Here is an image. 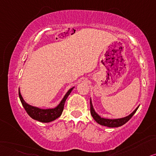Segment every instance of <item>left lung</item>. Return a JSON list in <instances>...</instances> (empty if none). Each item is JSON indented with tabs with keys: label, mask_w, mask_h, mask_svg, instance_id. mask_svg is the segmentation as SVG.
<instances>
[{
	"label": "left lung",
	"mask_w": 156,
	"mask_h": 156,
	"mask_svg": "<svg viewBox=\"0 0 156 156\" xmlns=\"http://www.w3.org/2000/svg\"><path fill=\"white\" fill-rule=\"evenodd\" d=\"M90 114H91L92 117L94 119V120H95L97 123L99 124V125H103V126H106V127H117L125 125L126 122H127L129 119H131L132 117L135 114L136 111H137L139 107V106H137V107L135 109V111H134L132 114H129V116H127V117L121 118V119H104V118H101L98 114L96 113V112L94 111V108H93L91 100H90Z\"/></svg>",
	"instance_id": "8db88e82"
}]
</instances>
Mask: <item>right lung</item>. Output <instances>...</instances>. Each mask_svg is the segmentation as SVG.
Masks as SVG:
<instances>
[{
	"instance_id": "right-lung-1",
	"label": "right lung",
	"mask_w": 156,
	"mask_h": 156,
	"mask_svg": "<svg viewBox=\"0 0 156 156\" xmlns=\"http://www.w3.org/2000/svg\"><path fill=\"white\" fill-rule=\"evenodd\" d=\"M74 87L70 88L68 92L66 93V94L65 95L64 98H62V100L61 101L60 104L57 106V107L54 108V109H39V108L35 107V106H32L31 105H29L28 104H27L24 101V100L23 99L22 96L21 95L20 90H19V98H20L21 104L24 108L26 112H27V114H29L30 117L35 120L41 122H50L52 121H54L58 118L62 114V111L64 109V105L65 102H66L68 96L70 95V92L72 91V90L73 89Z\"/></svg>"
}]
</instances>
